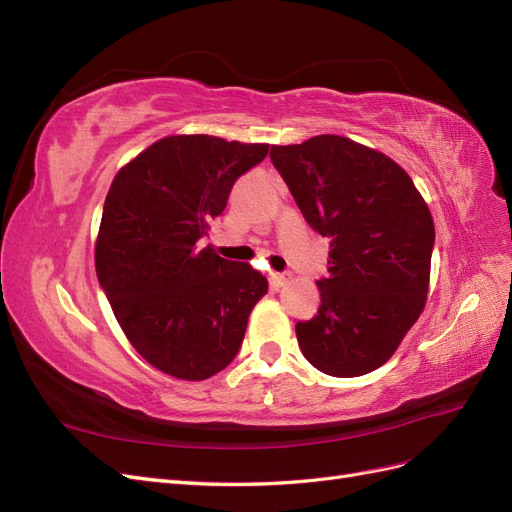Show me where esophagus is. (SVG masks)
<instances>
[{
	"label": "esophagus",
	"mask_w": 512,
	"mask_h": 512,
	"mask_svg": "<svg viewBox=\"0 0 512 512\" xmlns=\"http://www.w3.org/2000/svg\"><path fill=\"white\" fill-rule=\"evenodd\" d=\"M269 280L273 288H282L288 282V273H271Z\"/></svg>",
	"instance_id": "obj_1"
}]
</instances>
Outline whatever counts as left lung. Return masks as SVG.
Wrapping results in <instances>:
<instances>
[{
	"mask_svg": "<svg viewBox=\"0 0 512 512\" xmlns=\"http://www.w3.org/2000/svg\"><path fill=\"white\" fill-rule=\"evenodd\" d=\"M269 156L307 224L331 239L318 314L294 327L299 348L322 374H369L425 307L436 241L429 207L397 162L346 136L273 145Z\"/></svg>",
	"mask_w": 512,
	"mask_h": 512,
	"instance_id": "8db88e82",
	"label": "left lung"
}]
</instances>
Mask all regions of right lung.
I'll return each instance as SVG.
<instances>
[{"label": "right lung", "instance_id": "add662e5", "mask_svg": "<svg viewBox=\"0 0 512 512\" xmlns=\"http://www.w3.org/2000/svg\"><path fill=\"white\" fill-rule=\"evenodd\" d=\"M269 145L177 134L115 175L96 241V273L119 327L147 363L207 380L235 359L247 318L267 294L250 262L200 247L235 181Z\"/></svg>", "mask_w": 512, "mask_h": 512}]
</instances>
